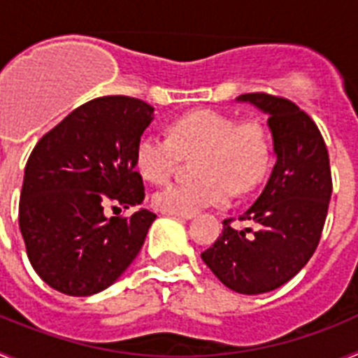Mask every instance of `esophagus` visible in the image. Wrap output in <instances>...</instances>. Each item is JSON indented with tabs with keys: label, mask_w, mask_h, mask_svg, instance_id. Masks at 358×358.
Returning <instances> with one entry per match:
<instances>
[{
	"label": "esophagus",
	"mask_w": 358,
	"mask_h": 358,
	"mask_svg": "<svg viewBox=\"0 0 358 358\" xmlns=\"http://www.w3.org/2000/svg\"><path fill=\"white\" fill-rule=\"evenodd\" d=\"M163 215H172V217L181 218V220H189V218L194 217V213H169V211H163Z\"/></svg>",
	"instance_id": "1"
}]
</instances>
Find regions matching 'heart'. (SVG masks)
<instances>
[{"label": "heart", "mask_w": 358, "mask_h": 358, "mask_svg": "<svg viewBox=\"0 0 358 358\" xmlns=\"http://www.w3.org/2000/svg\"><path fill=\"white\" fill-rule=\"evenodd\" d=\"M170 138L145 132L134 147V166L150 182H166L182 154H197L201 177L159 189L152 201L169 213H197L224 206L233 195L252 192L265 179L273 159V143L258 120L238 122L215 109H195L169 123Z\"/></svg>", "instance_id": "b5f03b06"}]
</instances>
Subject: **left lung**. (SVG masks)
Instances as JSON below:
<instances>
[{
  "instance_id": "1",
  "label": "left lung",
  "mask_w": 358,
  "mask_h": 358,
  "mask_svg": "<svg viewBox=\"0 0 358 358\" xmlns=\"http://www.w3.org/2000/svg\"><path fill=\"white\" fill-rule=\"evenodd\" d=\"M236 100L268 115L276 164L260 197L238 217L251 227L238 231L227 218L201 256L227 289L252 296L287 283L312 258L327 220L331 172L317 125L296 103L267 93Z\"/></svg>"
}]
</instances>
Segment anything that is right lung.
I'll use <instances>...</instances> for the list:
<instances>
[{"label":"right lung","instance_id":"add662e5","mask_svg":"<svg viewBox=\"0 0 358 358\" xmlns=\"http://www.w3.org/2000/svg\"><path fill=\"white\" fill-rule=\"evenodd\" d=\"M154 120L140 98L100 96L71 110L37 141L24 166L19 229L31 267L68 296L113 285L132 264L156 215L107 218L145 199L134 147ZM116 208V206H113Z\"/></svg>","mask_w":358,"mask_h":358}]
</instances>
